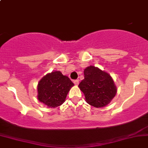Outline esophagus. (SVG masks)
Instances as JSON below:
<instances>
[{
  "label": "esophagus",
  "instance_id": "34e87169",
  "mask_svg": "<svg viewBox=\"0 0 148 148\" xmlns=\"http://www.w3.org/2000/svg\"><path fill=\"white\" fill-rule=\"evenodd\" d=\"M74 84H75V85H78L79 83V81L78 79H76V80H74Z\"/></svg>",
  "mask_w": 148,
  "mask_h": 148
}]
</instances>
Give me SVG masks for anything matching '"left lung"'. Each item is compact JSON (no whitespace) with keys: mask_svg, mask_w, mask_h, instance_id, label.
<instances>
[{"mask_svg":"<svg viewBox=\"0 0 148 148\" xmlns=\"http://www.w3.org/2000/svg\"><path fill=\"white\" fill-rule=\"evenodd\" d=\"M84 74V79L79 87L86 102L97 108L107 105L117 94V87L111 76L94 66L86 67Z\"/></svg>","mask_w":148,"mask_h":148,"instance_id":"8db88e82","label":"left lung"}]
</instances>
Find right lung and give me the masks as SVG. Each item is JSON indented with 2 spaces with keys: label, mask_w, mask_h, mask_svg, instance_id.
<instances>
[{
  "label": "right lung",
  "mask_w": 148,
  "mask_h": 148,
  "mask_svg": "<svg viewBox=\"0 0 148 148\" xmlns=\"http://www.w3.org/2000/svg\"><path fill=\"white\" fill-rule=\"evenodd\" d=\"M73 86L69 78L61 71H52L38 82V99L49 107H59L65 102L67 94Z\"/></svg>",
  "instance_id": "1"
}]
</instances>
